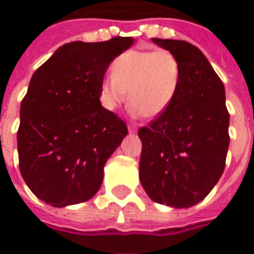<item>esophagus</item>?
<instances>
[{
	"instance_id": "esophagus-1",
	"label": "esophagus",
	"mask_w": 254,
	"mask_h": 254,
	"mask_svg": "<svg viewBox=\"0 0 254 254\" xmlns=\"http://www.w3.org/2000/svg\"><path fill=\"white\" fill-rule=\"evenodd\" d=\"M128 131L130 132H135L137 131V126L135 124H128Z\"/></svg>"
}]
</instances>
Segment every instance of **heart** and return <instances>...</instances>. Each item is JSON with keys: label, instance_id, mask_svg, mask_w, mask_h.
<instances>
[{"label": "heart", "instance_id": "b5f03b06", "mask_svg": "<svg viewBox=\"0 0 254 254\" xmlns=\"http://www.w3.org/2000/svg\"><path fill=\"white\" fill-rule=\"evenodd\" d=\"M182 79L178 57L169 50H128L112 64V78L100 83V105L113 112L128 93V105L145 119L168 110Z\"/></svg>", "mask_w": 254, "mask_h": 254}]
</instances>
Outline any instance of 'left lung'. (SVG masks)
I'll list each match as a JSON object with an SVG mask.
<instances>
[{"mask_svg":"<svg viewBox=\"0 0 254 254\" xmlns=\"http://www.w3.org/2000/svg\"><path fill=\"white\" fill-rule=\"evenodd\" d=\"M152 42L178 57L182 79L168 110L138 130L139 179L155 202L189 208L207 197L225 169V88L195 46L171 39Z\"/></svg>","mask_w":254,"mask_h":254,"instance_id":"obj_1","label":"left lung"}]
</instances>
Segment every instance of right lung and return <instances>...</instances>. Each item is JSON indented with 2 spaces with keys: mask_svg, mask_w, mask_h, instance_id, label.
Segmentation results:
<instances>
[{
  "mask_svg": "<svg viewBox=\"0 0 254 254\" xmlns=\"http://www.w3.org/2000/svg\"><path fill=\"white\" fill-rule=\"evenodd\" d=\"M132 37L61 46L30 79L20 103L18 156L32 193L53 207L92 198L105 163L127 135V126L100 105L109 64Z\"/></svg>",
  "mask_w": 254,
  "mask_h": 254,
  "instance_id": "right-lung-1",
  "label": "right lung"
}]
</instances>
